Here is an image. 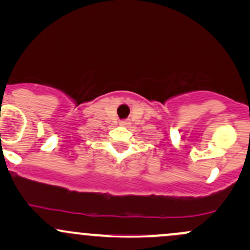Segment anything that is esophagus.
I'll list each match as a JSON object with an SVG mask.
<instances>
[{
	"label": "esophagus",
	"instance_id": "34e87169",
	"mask_svg": "<svg viewBox=\"0 0 250 250\" xmlns=\"http://www.w3.org/2000/svg\"><path fill=\"white\" fill-rule=\"evenodd\" d=\"M120 125H128L129 121H128V120H122V121H120Z\"/></svg>",
	"mask_w": 250,
	"mask_h": 250
}]
</instances>
